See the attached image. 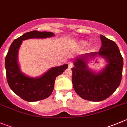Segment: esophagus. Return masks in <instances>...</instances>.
<instances>
[{"mask_svg":"<svg viewBox=\"0 0 127 127\" xmlns=\"http://www.w3.org/2000/svg\"><path fill=\"white\" fill-rule=\"evenodd\" d=\"M74 66V64H73V63L72 62H71V61H69V62H68V67H69V68H72V67H73Z\"/></svg>","mask_w":127,"mask_h":127,"instance_id":"1","label":"esophagus"}]
</instances>
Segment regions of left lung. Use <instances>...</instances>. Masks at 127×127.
<instances>
[{"label": "left lung", "instance_id": "8db88e82", "mask_svg": "<svg viewBox=\"0 0 127 127\" xmlns=\"http://www.w3.org/2000/svg\"><path fill=\"white\" fill-rule=\"evenodd\" d=\"M102 45L98 53L109 64L102 72L95 74L87 69L83 58L76 60L72 68V86L76 93L85 100L100 102L105 100L118 88L122 76L123 58L114 41L100 35Z\"/></svg>", "mask_w": 127, "mask_h": 127}]
</instances>
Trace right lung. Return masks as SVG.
I'll use <instances>...</instances> for the list:
<instances>
[{"label": "right lung", "instance_id": "add662e5", "mask_svg": "<svg viewBox=\"0 0 127 127\" xmlns=\"http://www.w3.org/2000/svg\"><path fill=\"white\" fill-rule=\"evenodd\" d=\"M54 36L48 32L31 31L23 34L13 41L10 46L5 61L7 82L11 89L20 98L28 102H35L50 97L55 87L56 77L67 68L63 65L51 68L38 78H30L20 71L17 63V53L22 41L29 38H44Z\"/></svg>", "mask_w": 127, "mask_h": 127}]
</instances>
